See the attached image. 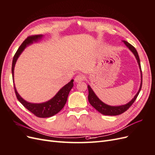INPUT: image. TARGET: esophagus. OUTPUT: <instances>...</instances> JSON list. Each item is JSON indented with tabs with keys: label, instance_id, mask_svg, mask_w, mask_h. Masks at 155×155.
Instances as JSON below:
<instances>
[{
	"label": "esophagus",
	"instance_id": "34e87169",
	"mask_svg": "<svg viewBox=\"0 0 155 155\" xmlns=\"http://www.w3.org/2000/svg\"><path fill=\"white\" fill-rule=\"evenodd\" d=\"M85 79V76L83 74H78L76 76V78H74V81L76 83H79L82 81H83Z\"/></svg>",
	"mask_w": 155,
	"mask_h": 155
}]
</instances>
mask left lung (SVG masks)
I'll return each mask as SVG.
<instances>
[{
    "mask_svg": "<svg viewBox=\"0 0 155 155\" xmlns=\"http://www.w3.org/2000/svg\"><path fill=\"white\" fill-rule=\"evenodd\" d=\"M125 45L127 46L129 49L132 51V52L134 54L136 59H137L138 65H139V68L140 70V72H141V83H140V88L137 92V94H136L133 98V100L130 101L128 104H127L124 105H120V106H110L108 105L105 104H104V102H102L99 98L97 97V96L95 94V93L94 92L92 91V89L91 88V87L88 85V100L89 103H90L91 105L96 109L98 112H100L101 114H104V115H108V116H116V115H119L124 113V112H125L127 110L129 109V108L133 105L134 101L137 99L139 93L140 92V90L142 88V69H141V65H140V58L138 54V52L136 48L134 47L133 45H131L130 43H129L128 42H127L125 41H123Z\"/></svg>",
    "mask_w": 155,
    "mask_h": 155,
    "instance_id": "left-lung-1",
    "label": "left lung"
}]
</instances>
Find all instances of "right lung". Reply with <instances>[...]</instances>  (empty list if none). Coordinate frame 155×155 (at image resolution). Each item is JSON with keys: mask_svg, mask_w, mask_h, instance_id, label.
<instances>
[{"mask_svg": "<svg viewBox=\"0 0 155 155\" xmlns=\"http://www.w3.org/2000/svg\"><path fill=\"white\" fill-rule=\"evenodd\" d=\"M43 37V35H35L28 37L19 46V48H18L15 54L14 55L12 62V72L13 79L14 76V68H15L16 61L21 54L22 52V51L25 49L27 46L33 43V42H37L41 40ZM73 82L74 80L72 79L67 85H65L62 88H61L60 91L56 94V95L53 98H51L48 101L42 103V104H31V103L25 101L17 92L15 85H14V89H15L17 100L31 113L39 117V118H48V117H51L58 113L64 107L67 101L68 94L74 86Z\"/></svg>", "mask_w": 155, "mask_h": 155, "instance_id": "add662e5", "label": "right lung"}]
</instances>
